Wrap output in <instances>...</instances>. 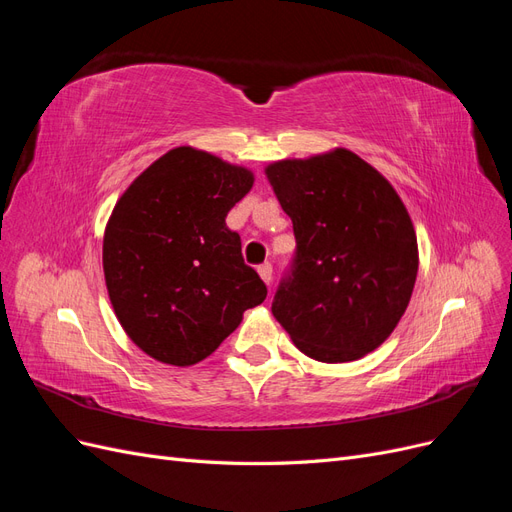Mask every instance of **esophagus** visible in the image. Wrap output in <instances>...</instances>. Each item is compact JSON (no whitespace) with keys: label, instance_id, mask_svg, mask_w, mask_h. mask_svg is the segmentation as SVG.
<instances>
[{"label":"esophagus","instance_id":"1","mask_svg":"<svg viewBox=\"0 0 512 512\" xmlns=\"http://www.w3.org/2000/svg\"><path fill=\"white\" fill-rule=\"evenodd\" d=\"M258 275L262 277V282L271 284V280H273V267H271V262H265V265H260V267H258Z\"/></svg>","mask_w":512,"mask_h":512}]
</instances>
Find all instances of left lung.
<instances>
[{
    "label": "left lung",
    "mask_w": 512,
    "mask_h": 512,
    "mask_svg": "<svg viewBox=\"0 0 512 512\" xmlns=\"http://www.w3.org/2000/svg\"><path fill=\"white\" fill-rule=\"evenodd\" d=\"M297 256L271 312L309 359L350 363L386 342L410 303L418 243L389 179L350 149L265 168Z\"/></svg>",
    "instance_id": "1"
}]
</instances>
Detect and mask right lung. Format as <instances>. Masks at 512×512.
Segmentation results:
<instances>
[{
    "label": "right lung",
    "mask_w": 512,
    "mask_h": 512,
    "mask_svg": "<svg viewBox=\"0 0 512 512\" xmlns=\"http://www.w3.org/2000/svg\"><path fill=\"white\" fill-rule=\"evenodd\" d=\"M250 168L190 145L166 151L117 200L102 267L119 324L151 359L188 367L235 331L267 286L226 215L252 190Z\"/></svg>",
    "instance_id": "add662e5"
}]
</instances>
